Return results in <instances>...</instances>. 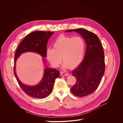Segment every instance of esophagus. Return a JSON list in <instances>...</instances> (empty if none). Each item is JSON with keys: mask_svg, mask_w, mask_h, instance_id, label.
<instances>
[{"mask_svg": "<svg viewBox=\"0 0 123 123\" xmlns=\"http://www.w3.org/2000/svg\"><path fill=\"white\" fill-rule=\"evenodd\" d=\"M60 74L62 75V76H68L69 74H67V73H66L64 72H60Z\"/></svg>", "mask_w": 123, "mask_h": 123, "instance_id": "34e87169", "label": "esophagus"}]
</instances>
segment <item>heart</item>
Wrapping results in <instances>:
<instances>
[{
  "label": "heart",
  "instance_id": "heart-1",
  "mask_svg": "<svg viewBox=\"0 0 123 123\" xmlns=\"http://www.w3.org/2000/svg\"><path fill=\"white\" fill-rule=\"evenodd\" d=\"M85 47V43L80 37L61 36L55 41L53 49H47V57L54 67L60 65L62 57L63 68H75L83 61Z\"/></svg>",
  "mask_w": 123,
  "mask_h": 123
}]
</instances>
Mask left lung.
Listing matches in <instances>:
<instances>
[{"mask_svg": "<svg viewBox=\"0 0 123 123\" xmlns=\"http://www.w3.org/2000/svg\"><path fill=\"white\" fill-rule=\"evenodd\" d=\"M73 31L83 36L87 48L84 60L72 72L76 80L71 91L75 96L83 97L98 87L105 70V56L102 43L95 34L82 28L66 31Z\"/></svg>", "mask_w": 123, "mask_h": 123, "instance_id": "8db88e82", "label": "left lung"}]
</instances>
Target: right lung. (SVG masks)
Returning a JSON list of instances; mask_svg holds the SVG:
<instances>
[{"label":"right lung","mask_w":123,"mask_h":123,"mask_svg":"<svg viewBox=\"0 0 123 123\" xmlns=\"http://www.w3.org/2000/svg\"><path fill=\"white\" fill-rule=\"evenodd\" d=\"M53 32L34 31L26 36L18 46L14 55V73L21 88L26 94L36 98H43L49 96L52 91L55 80L59 76V72L55 69L47 67L44 69L42 80L35 86H28L22 83L17 77L15 72V65L17 58L21 54L27 52H33L39 54L42 57L47 56V44ZM43 61L46 62L45 59Z\"/></svg>","instance_id":"1"}]
</instances>
